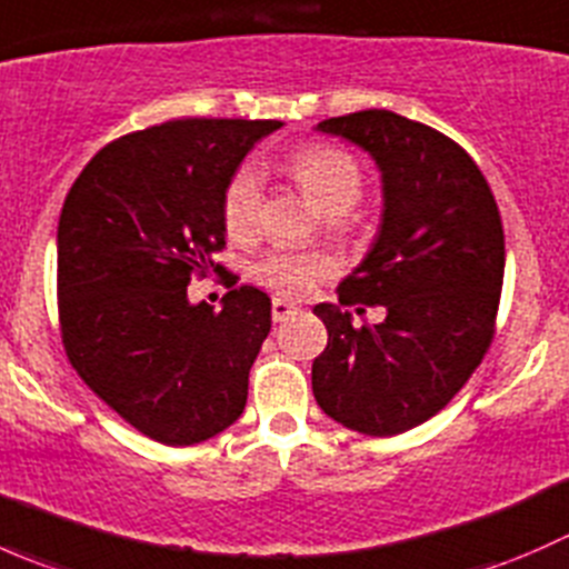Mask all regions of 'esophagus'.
Returning <instances> with one entry per match:
<instances>
[{"instance_id": "1", "label": "esophagus", "mask_w": 569, "mask_h": 569, "mask_svg": "<svg viewBox=\"0 0 569 569\" xmlns=\"http://www.w3.org/2000/svg\"><path fill=\"white\" fill-rule=\"evenodd\" d=\"M295 313H297L295 302L283 300V297H274L272 300V319L274 321H286L289 317H295Z\"/></svg>"}]
</instances>
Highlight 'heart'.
<instances>
[{"mask_svg": "<svg viewBox=\"0 0 569 569\" xmlns=\"http://www.w3.org/2000/svg\"><path fill=\"white\" fill-rule=\"evenodd\" d=\"M289 173L300 183L306 198L327 217L347 214L363 194V170L358 159L336 146H306L289 157ZM261 170L244 164L228 181L222 194V226L228 237L248 239L258 228L261 211ZM336 272V263L325 252H269L252 267L261 286L286 297H306L321 280Z\"/></svg>", "mask_w": 569, "mask_h": 569, "instance_id": "obj_1", "label": "heart"}]
</instances>
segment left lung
Returning <instances> with one entry per match:
<instances>
[{
	"label": "left lung",
	"instance_id": "1",
	"mask_svg": "<svg viewBox=\"0 0 569 569\" xmlns=\"http://www.w3.org/2000/svg\"><path fill=\"white\" fill-rule=\"evenodd\" d=\"M325 134L371 153L382 222L369 256L338 286L341 306H382L355 327L321 302L325 352L313 360L319 407L355 432L391 438L443 410L496 336L503 226L490 183L451 137L388 109L327 118Z\"/></svg>",
	"mask_w": 569,
	"mask_h": 569
}]
</instances>
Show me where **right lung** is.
I'll return each instance as SVG.
<instances>
[{
    "instance_id": "right-lung-1",
    "label": "right lung",
    "mask_w": 569,
    "mask_h": 569,
    "mask_svg": "<svg viewBox=\"0 0 569 569\" xmlns=\"http://www.w3.org/2000/svg\"><path fill=\"white\" fill-rule=\"evenodd\" d=\"M280 120L183 118L101 148L57 226V308L68 360L146 438L194 446L231 427L272 327V302L239 286L222 311L189 306L198 274L222 272V194Z\"/></svg>"
}]
</instances>
